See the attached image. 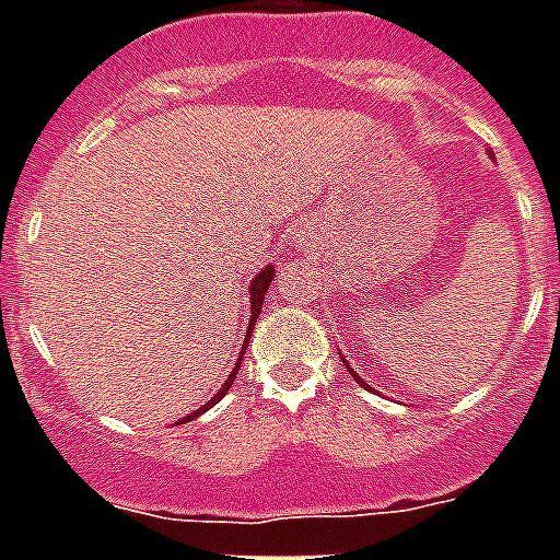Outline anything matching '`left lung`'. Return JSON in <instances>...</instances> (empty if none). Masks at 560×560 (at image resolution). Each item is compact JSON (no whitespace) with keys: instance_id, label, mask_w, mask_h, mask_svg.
Listing matches in <instances>:
<instances>
[{"instance_id":"obj_1","label":"left lung","mask_w":560,"mask_h":560,"mask_svg":"<svg viewBox=\"0 0 560 560\" xmlns=\"http://www.w3.org/2000/svg\"><path fill=\"white\" fill-rule=\"evenodd\" d=\"M345 368H348V361H345ZM348 370H350V368H348ZM350 375H353V378H355V381H359L361 387H368V384H364V381H361V378H359V375H355V373H353V370H350Z\"/></svg>"}]
</instances>
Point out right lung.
<instances>
[{
	"label": "right lung",
	"instance_id": "1",
	"mask_svg": "<svg viewBox=\"0 0 560 560\" xmlns=\"http://www.w3.org/2000/svg\"><path fill=\"white\" fill-rule=\"evenodd\" d=\"M271 280H275V269H271V266H266V269L260 271V275H257L255 280H252V319H249V334H246V341H249V336H252V328H255V319H257V314H260V305H264V296H266V291H269ZM244 350H246V345H244ZM244 350H241V359H237L235 370H232V373H230V378L224 381V387H221L219 393H215V398H210V404H207V407H201L199 412L187 415V418H182V420H192V418H199V415H201V412H207V409H210L212 404H219V400L224 398V395H226V389H230V387H232V381H235L237 370H241V361H244Z\"/></svg>",
	"mask_w": 560,
	"mask_h": 560
}]
</instances>
